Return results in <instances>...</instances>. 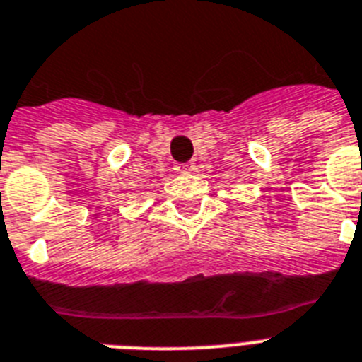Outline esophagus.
Masks as SVG:
<instances>
[{"instance_id": "esophagus-1", "label": "esophagus", "mask_w": 362, "mask_h": 362, "mask_svg": "<svg viewBox=\"0 0 362 362\" xmlns=\"http://www.w3.org/2000/svg\"><path fill=\"white\" fill-rule=\"evenodd\" d=\"M175 171L189 173V171H193V165H191V163H177V165H175Z\"/></svg>"}]
</instances>
